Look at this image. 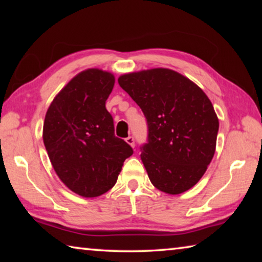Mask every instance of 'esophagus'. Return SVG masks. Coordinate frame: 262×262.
<instances>
[{
  "instance_id": "34e87169",
  "label": "esophagus",
  "mask_w": 262,
  "mask_h": 262,
  "mask_svg": "<svg viewBox=\"0 0 262 262\" xmlns=\"http://www.w3.org/2000/svg\"><path fill=\"white\" fill-rule=\"evenodd\" d=\"M126 142H127V143L129 144V145H132L133 148L135 147V139H134V137H133V136H128L127 139H126Z\"/></svg>"
}]
</instances>
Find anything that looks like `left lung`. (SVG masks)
Listing matches in <instances>:
<instances>
[{
    "label": "left lung",
    "instance_id": "left-lung-1",
    "mask_svg": "<svg viewBox=\"0 0 262 262\" xmlns=\"http://www.w3.org/2000/svg\"><path fill=\"white\" fill-rule=\"evenodd\" d=\"M148 125L141 159L155 187L180 194L202 178L215 154L219 119L196 84L171 69L156 68L119 77Z\"/></svg>",
    "mask_w": 262,
    "mask_h": 262
}]
</instances>
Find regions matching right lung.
I'll return each mask as SVG.
<instances>
[{
	"label": "right lung",
	"mask_w": 262,
	"mask_h": 262,
	"mask_svg": "<svg viewBox=\"0 0 262 262\" xmlns=\"http://www.w3.org/2000/svg\"><path fill=\"white\" fill-rule=\"evenodd\" d=\"M114 76L88 69L59 92L47 110L42 139L62 183L78 195L95 198L117 183L133 148L114 134L105 107Z\"/></svg>",
	"instance_id": "1"
}]
</instances>
